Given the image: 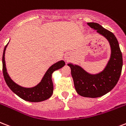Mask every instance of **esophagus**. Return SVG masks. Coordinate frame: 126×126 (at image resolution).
<instances>
[{
	"mask_svg": "<svg viewBox=\"0 0 126 126\" xmlns=\"http://www.w3.org/2000/svg\"><path fill=\"white\" fill-rule=\"evenodd\" d=\"M69 55L68 54V53H67V54L65 55V60H69Z\"/></svg>",
	"mask_w": 126,
	"mask_h": 126,
	"instance_id": "34e87169",
	"label": "esophagus"
}]
</instances>
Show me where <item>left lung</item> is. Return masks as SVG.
Listing matches in <instances>:
<instances>
[{
    "label": "left lung",
    "instance_id": "1",
    "mask_svg": "<svg viewBox=\"0 0 126 126\" xmlns=\"http://www.w3.org/2000/svg\"><path fill=\"white\" fill-rule=\"evenodd\" d=\"M87 24L108 40L111 50L110 59L103 70L95 74L87 72L80 65L72 63L67 65L71 68L77 93L84 97L98 98L109 93L116 85L122 73V55L114 33L97 23Z\"/></svg>",
    "mask_w": 126,
    "mask_h": 126
}]
</instances>
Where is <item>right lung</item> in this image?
Instances as JSON below:
<instances>
[{
  "label": "right lung",
  "mask_w": 126,
  "mask_h": 126,
  "mask_svg": "<svg viewBox=\"0 0 126 126\" xmlns=\"http://www.w3.org/2000/svg\"><path fill=\"white\" fill-rule=\"evenodd\" d=\"M9 43V42H8ZM4 49L2 55V72L6 83L10 90L17 96L26 101L32 102H39L49 98L53 92V84L52 81V75L54 71L65 66L63 60L57 61L51 66L43 76L42 80L37 84L33 87H24L14 82L10 78L6 69L5 62V51L8 44Z\"/></svg>",
  "instance_id": "add662e5"
}]
</instances>
